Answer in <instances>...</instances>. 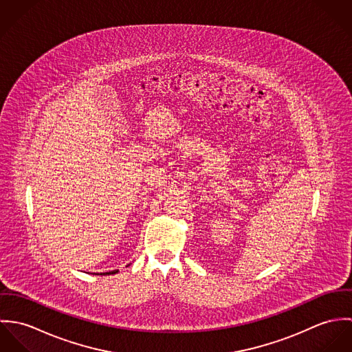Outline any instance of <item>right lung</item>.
<instances>
[{
  "instance_id": "add662e5",
  "label": "right lung",
  "mask_w": 352,
  "mask_h": 352,
  "mask_svg": "<svg viewBox=\"0 0 352 352\" xmlns=\"http://www.w3.org/2000/svg\"><path fill=\"white\" fill-rule=\"evenodd\" d=\"M130 265V264H129ZM127 265V267H129ZM119 271L118 270H113V271H108V272H101V274H96V275H113V274H118Z\"/></svg>"
}]
</instances>
